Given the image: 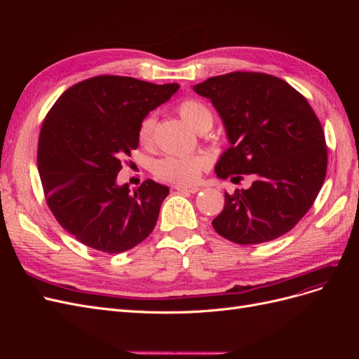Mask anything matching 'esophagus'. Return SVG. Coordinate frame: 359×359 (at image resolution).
I'll return each mask as SVG.
<instances>
[{
  "label": "esophagus",
  "instance_id": "esophagus-1",
  "mask_svg": "<svg viewBox=\"0 0 359 359\" xmlns=\"http://www.w3.org/2000/svg\"><path fill=\"white\" fill-rule=\"evenodd\" d=\"M175 190L178 191H182V193H198L201 189L198 186H181V184H177L175 186Z\"/></svg>",
  "mask_w": 359,
  "mask_h": 359
}]
</instances>
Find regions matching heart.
Here are the masks:
<instances>
[{
  "label": "heart",
  "mask_w": 359,
  "mask_h": 359,
  "mask_svg": "<svg viewBox=\"0 0 359 359\" xmlns=\"http://www.w3.org/2000/svg\"><path fill=\"white\" fill-rule=\"evenodd\" d=\"M178 115L186 121L191 128L198 132H205L212 126V114L210 107L199 99H184L177 106ZM154 127L156 116L153 114L145 115L137 126V142L148 148L154 142ZM210 161L202 154L193 156H166L156 161L154 173L161 181L173 184H191L198 181L202 172L208 168Z\"/></svg>",
  "instance_id": "obj_1"
}]
</instances>
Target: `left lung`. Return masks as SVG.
<instances>
[{
  "mask_svg": "<svg viewBox=\"0 0 359 359\" xmlns=\"http://www.w3.org/2000/svg\"><path fill=\"white\" fill-rule=\"evenodd\" d=\"M220 114L231 147L217 177L252 187L224 193L215 232L236 244H260L292 231L316 201L327 175L328 149L319 118L286 81L232 72L193 86Z\"/></svg>",
  "mask_w": 359,
  "mask_h": 359,
  "instance_id": "8db88e82",
  "label": "left lung"
}]
</instances>
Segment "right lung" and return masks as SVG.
Masks as SVG:
<instances>
[{"label": "right lung", "instance_id": "1", "mask_svg": "<svg viewBox=\"0 0 359 359\" xmlns=\"http://www.w3.org/2000/svg\"><path fill=\"white\" fill-rule=\"evenodd\" d=\"M177 90L102 74L74 83L50 107L37 149L43 193L62 229L86 247L123 253L153 232L169 189L147 180L130 193L116 175L139 145L140 119Z\"/></svg>", "mask_w": 359, "mask_h": 359}]
</instances>
